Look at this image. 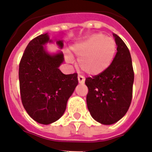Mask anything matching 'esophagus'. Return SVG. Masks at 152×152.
Segmentation results:
<instances>
[{
	"label": "esophagus",
	"instance_id": "obj_1",
	"mask_svg": "<svg viewBox=\"0 0 152 152\" xmlns=\"http://www.w3.org/2000/svg\"><path fill=\"white\" fill-rule=\"evenodd\" d=\"M77 79H78V82L80 83V84H84V80H85V79H84V77H83L82 75H78V77H77Z\"/></svg>",
	"mask_w": 152,
	"mask_h": 152
}]
</instances>
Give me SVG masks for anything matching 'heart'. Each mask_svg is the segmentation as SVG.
Segmentation results:
<instances>
[{"instance_id": "heart-1", "label": "heart", "mask_w": 152, "mask_h": 152, "mask_svg": "<svg viewBox=\"0 0 152 152\" xmlns=\"http://www.w3.org/2000/svg\"><path fill=\"white\" fill-rule=\"evenodd\" d=\"M72 52L78 58L77 64L88 75H100L110 67L116 55V41L103 33H95L72 45ZM68 59H71L68 56Z\"/></svg>"}]
</instances>
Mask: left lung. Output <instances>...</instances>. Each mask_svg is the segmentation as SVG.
I'll list each match as a JSON object with an SVG mask.
<instances>
[{"instance_id": "obj_1", "label": "left lung", "mask_w": 152, "mask_h": 152, "mask_svg": "<svg viewBox=\"0 0 152 152\" xmlns=\"http://www.w3.org/2000/svg\"><path fill=\"white\" fill-rule=\"evenodd\" d=\"M116 54L108 68L100 75L86 77L87 105L91 116L100 123L111 125L125 116L132 98L134 71L128 47L113 34Z\"/></svg>"}]
</instances>
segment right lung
<instances>
[{"mask_svg": "<svg viewBox=\"0 0 152 152\" xmlns=\"http://www.w3.org/2000/svg\"><path fill=\"white\" fill-rule=\"evenodd\" d=\"M49 41L47 33L31 40L19 64L23 106L32 119L44 125L54 123L62 116L78 84L77 73L64 75L58 69L64 61L61 52L51 56L45 52L42 45ZM57 44L62 48V41Z\"/></svg>", "mask_w": 152, "mask_h": 152, "instance_id": "right-lung-1", "label": "right lung"}]
</instances>
